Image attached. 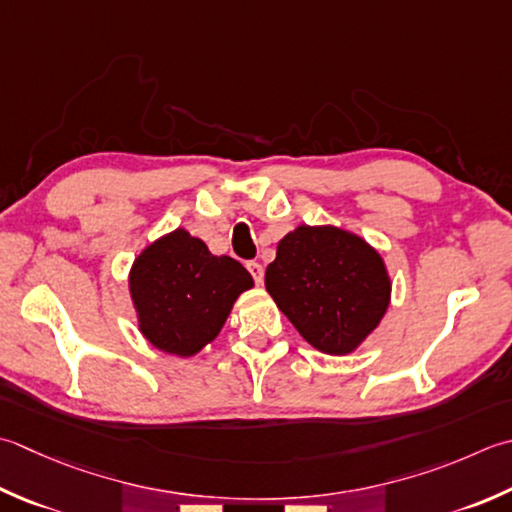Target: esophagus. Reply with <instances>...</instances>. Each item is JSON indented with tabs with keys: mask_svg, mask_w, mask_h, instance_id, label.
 Listing matches in <instances>:
<instances>
[{
	"mask_svg": "<svg viewBox=\"0 0 512 512\" xmlns=\"http://www.w3.org/2000/svg\"><path fill=\"white\" fill-rule=\"evenodd\" d=\"M246 268H248V273L253 275L255 284H262V279H264V266L259 264V262H248Z\"/></svg>",
	"mask_w": 512,
	"mask_h": 512,
	"instance_id": "34e87169",
	"label": "esophagus"
}]
</instances>
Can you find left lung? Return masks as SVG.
I'll return each instance as SVG.
<instances>
[{
	"instance_id": "left-lung-1",
	"label": "left lung",
	"mask_w": 512,
	"mask_h": 512,
	"mask_svg": "<svg viewBox=\"0 0 512 512\" xmlns=\"http://www.w3.org/2000/svg\"><path fill=\"white\" fill-rule=\"evenodd\" d=\"M266 290L310 346L346 355L382 322L390 279L362 237L335 226H299L277 244Z\"/></svg>"
}]
</instances>
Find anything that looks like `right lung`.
<instances>
[{"mask_svg": "<svg viewBox=\"0 0 512 512\" xmlns=\"http://www.w3.org/2000/svg\"><path fill=\"white\" fill-rule=\"evenodd\" d=\"M253 277L233 257H215L184 228L157 239L135 259L130 295L139 328L155 348L190 357L219 335Z\"/></svg>", "mask_w": 512, "mask_h": 512, "instance_id": "obj_1", "label": "right lung"}]
</instances>
